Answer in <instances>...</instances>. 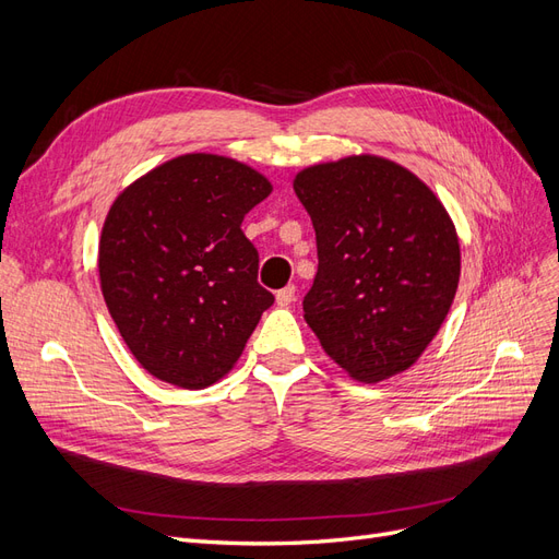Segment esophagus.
Listing matches in <instances>:
<instances>
[{"label":"esophagus","mask_w":559,"mask_h":559,"mask_svg":"<svg viewBox=\"0 0 559 559\" xmlns=\"http://www.w3.org/2000/svg\"><path fill=\"white\" fill-rule=\"evenodd\" d=\"M275 300H277V306H280V308H286V306H292V302L296 300V286H294V284H289V286H284V289H280V292H277Z\"/></svg>","instance_id":"obj_1"}]
</instances>
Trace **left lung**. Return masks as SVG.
I'll return each mask as SVG.
<instances>
[{
	"label": "left lung",
	"mask_w": 559,
	"mask_h": 559,
	"mask_svg": "<svg viewBox=\"0 0 559 559\" xmlns=\"http://www.w3.org/2000/svg\"><path fill=\"white\" fill-rule=\"evenodd\" d=\"M317 235L306 321L359 382L411 368L445 321L460 284V240L425 181L378 156L321 163L294 179Z\"/></svg>",
	"instance_id": "obj_1"
}]
</instances>
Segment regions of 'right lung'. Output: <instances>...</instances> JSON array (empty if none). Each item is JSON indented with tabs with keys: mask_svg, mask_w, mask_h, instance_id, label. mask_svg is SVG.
Instances as JSON below:
<instances>
[{
	"mask_svg": "<svg viewBox=\"0 0 559 559\" xmlns=\"http://www.w3.org/2000/svg\"><path fill=\"white\" fill-rule=\"evenodd\" d=\"M270 191L245 163L186 154L116 198L99 238V284L132 357L154 378L205 389L240 359L275 302L242 233L245 214Z\"/></svg>",
	"mask_w": 559,
	"mask_h": 559,
	"instance_id": "1",
	"label": "right lung"
}]
</instances>
